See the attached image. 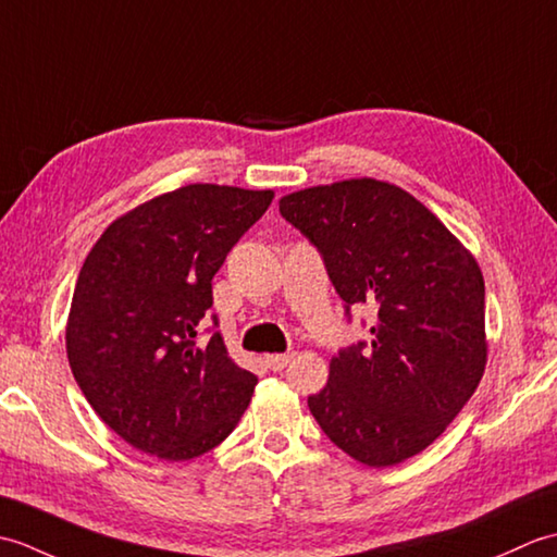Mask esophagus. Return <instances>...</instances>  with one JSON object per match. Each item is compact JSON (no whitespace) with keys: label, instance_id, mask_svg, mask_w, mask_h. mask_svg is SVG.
I'll use <instances>...</instances> for the list:
<instances>
[{"label":"esophagus","instance_id":"esophagus-1","mask_svg":"<svg viewBox=\"0 0 557 557\" xmlns=\"http://www.w3.org/2000/svg\"><path fill=\"white\" fill-rule=\"evenodd\" d=\"M294 359V354H268L265 357V363L270 366L272 371H282L285 366Z\"/></svg>","mask_w":557,"mask_h":557}]
</instances>
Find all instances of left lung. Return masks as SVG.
<instances>
[{"mask_svg": "<svg viewBox=\"0 0 557 557\" xmlns=\"http://www.w3.org/2000/svg\"><path fill=\"white\" fill-rule=\"evenodd\" d=\"M282 218L321 251L347 313L371 306L373 339L330 361L309 409L342 453L395 467L441 435L488 359L476 263L433 212L371 176L280 198Z\"/></svg>", "mask_w": 557, "mask_h": 557, "instance_id": "obj_1", "label": "left lung"}]
</instances>
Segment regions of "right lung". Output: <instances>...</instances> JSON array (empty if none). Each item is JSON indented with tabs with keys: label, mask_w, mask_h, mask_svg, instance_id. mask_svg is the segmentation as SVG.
Returning <instances> with one entry per match:
<instances>
[{
	"label": "right lung",
	"mask_w": 557,
	"mask_h": 557,
	"mask_svg": "<svg viewBox=\"0 0 557 557\" xmlns=\"http://www.w3.org/2000/svg\"><path fill=\"white\" fill-rule=\"evenodd\" d=\"M272 196L188 184L116 218L90 248L71 299L66 357L88 405L140 453L206 455L251 401L258 377L234 363L218 330L200 335L212 277Z\"/></svg>",
	"instance_id": "right-lung-1"
}]
</instances>
